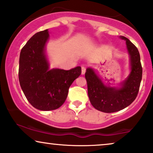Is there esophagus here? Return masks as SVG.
Masks as SVG:
<instances>
[{
    "label": "esophagus",
    "instance_id": "34e87169",
    "mask_svg": "<svg viewBox=\"0 0 153 153\" xmlns=\"http://www.w3.org/2000/svg\"><path fill=\"white\" fill-rule=\"evenodd\" d=\"M85 72H86V67L84 66L81 67V74H84Z\"/></svg>",
    "mask_w": 153,
    "mask_h": 153
}]
</instances>
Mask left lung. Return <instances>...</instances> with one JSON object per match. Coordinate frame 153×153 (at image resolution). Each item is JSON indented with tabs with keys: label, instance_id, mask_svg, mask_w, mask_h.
Here are the masks:
<instances>
[{
	"label": "left lung",
	"instance_id": "1",
	"mask_svg": "<svg viewBox=\"0 0 153 153\" xmlns=\"http://www.w3.org/2000/svg\"><path fill=\"white\" fill-rule=\"evenodd\" d=\"M120 39L126 41L131 72L120 86H107L91 67H88L85 73L89 100L100 112L111 113L123 110L134 102L139 91L143 72L139 52L127 38L121 36Z\"/></svg>",
	"mask_w": 153,
	"mask_h": 153
}]
</instances>
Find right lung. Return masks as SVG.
I'll return each mask as SVG.
<instances>
[{
  "instance_id": "obj_1",
  "label": "right lung",
  "mask_w": 153,
  "mask_h": 153,
  "mask_svg": "<svg viewBox=\"0 0 153 153\" xmlns=\"http://www.w3.org/2000/svg\"><path fill=\"white\" fill-rule=\"evenodd\" d=\"M48 29L35 33L21 50L19 81L27 100L35 108L49 111L59 108L66 100L69 88L80 76L81 67L65 70L49 69L45 45Z\"/></svg>"
}]
</instances>
